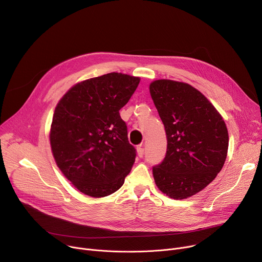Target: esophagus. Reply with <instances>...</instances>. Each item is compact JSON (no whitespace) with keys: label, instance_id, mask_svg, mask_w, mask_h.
<instances>
[{"label":"esophagus","instance_id":"esophagus-1","mask_svg":"<svg viewBox=\"0 0 262 262\" xmlns=\"http://www.w3.org/2000/svg\"><path fill=\"white\" fill-rule=\"evenodd\" d=\"M137 152H138V156H139V157H143V155H144V148L142 147V145H139V146L137 147Z\"/></svg>","mask_w":262,"mask_h":262}]
</instances>
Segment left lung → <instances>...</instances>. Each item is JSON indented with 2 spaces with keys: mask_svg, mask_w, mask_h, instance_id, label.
I'll list each match as a JSON object with an SVG mask.
<instances>
[{
  "mask_svg": "<svg viewBox=\"0 0 262 262\" xmlns=\"http://www.w3.org/2000/svg\"><path fill=\"white\" fill-rule=\"evenodd\" d=\"M149 93L167 139L163 161L152 167L155 182L176 200L194 196L223 167L228 128L213 104L187 83L156 80Z\"/></svg>",
  "mask_w": 262,
  "mask_h": 262,
  "instance_id": "obj_1",
  "label": "left lung"
}]
</instances>
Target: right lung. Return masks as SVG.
Masks as SVG:
<instances>
[{"label":"right lung","mask_w":262,"mask_h":262,"mask_svg":"<svg viewBox=\"0 0 262 262\" xmlns=\"http://www.w3.org/2000/svg\"><path fill=\"white\" fill-rule=\"evenodd\" d=\"M140 82L111 73L76 84L59 101L50 145L63 175L87 196L101 198L124 183L136 158L119 111Z\"/></svg>","instance_id":"1"}]
</instances>
